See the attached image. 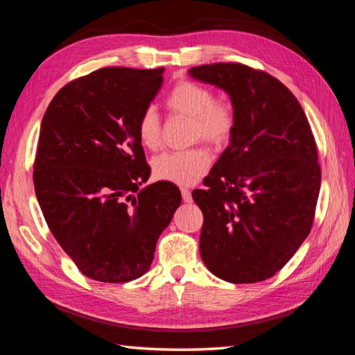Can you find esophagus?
<instances>
[{
  "label": "esophagus",
  "instance_id": "esophagus-1",
  "mask_svg": "<svg viewBox=\"0 0 355 355\" xmlns=\"http://www.w3.org/2000/svg\"><path fill=\"white\" fill-rule=\"evenodd\" d=\"M182 197H183V202L184 203H191L192 202V196H191V191L182 188Z\"/></svg>",
  "mask_w": 355,
  "mask_h": 355
}]
</instances>
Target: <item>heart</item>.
Wrapping results in <instances>:
<instances>
[{"mask_svg": "<svg viewBox=\"0 0 355 355\" xmlns=\"http://www.w3.org/2000/svg\"><path fill=\"white\" fill-rule=\"evenodd\" d=\"M172 114L192 119L191 138H202L206 143L222 147L230 141L236 125L233 105L227 101H216L212 89L192 80H182L173 87L166 99ZM138 139L143 147L155 150L159 146L161 124L157 112L146 108L137 125ZM211 166L209 152L205 147L183 152H164L152 159L153 177L178 186L196 184Z\"/></svg>", "mask_w": 355, "mask_h": 355, "instance_id": "heart-1", "label": "heart"}]
</instances>
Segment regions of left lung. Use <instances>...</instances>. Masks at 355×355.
Wrapping results in <instances>:
<instances>
[{"instance_id": "8db88e82", "label": "left lung", "mask_w": 355, "mask_h": 355, "mask_svg": "<svg viewBox=\"0 0 355 355\" xmlns=\"http://www.w3.org/2000/svg\"><path fill=\"white\" fill-rule=\"evenodd\" d=\"M189 76L230 96L236 125L205 189L200 256L233 284L272 278L311 233L321 171L309 121L290 89L241 63L191 68Z\"/></svg>"}]
</instances>
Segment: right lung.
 <instances>
[{"label": "right lung", "instance_id": "1", "mask_svg": "<svg viewBox=\"0 0 355 355\" xmlns=\"http://www.w3.org/2000/svg\"><path fill=\"white\" fill-rule=\"evenodd\" d=\"M164 68H102L69 82L42 119L34 188L51 233L80 272L128 282L150 268L159 234L182 203L150 177L138 119Z\"/></svg>", "mask_w": 355, "mask_h": 355}]
</instances>
